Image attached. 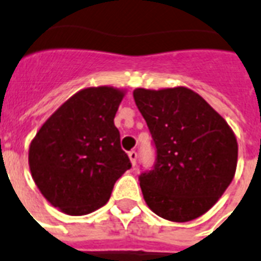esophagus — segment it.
I'll return each instance as SVG.
<instances>
[{
  "label": "esophagus",
  "mask_w": 261,
  "mask_h": 261,
  "mask_svg": "<svg viewBox=\"0 0 261 261\" xmlns=\"http://www.w3.org/2000/svg\"><path fill=\"white\" fill-rule=\"evenodd\" d=\"M129 159H130V163H132V166L135 167L136 166V162H137V152L136 151H130L128 153Z\"/></svg>",
  "instance_id": "obj_1"
}]
</instances>
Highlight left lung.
I'll return each mask as SVG.
<instances>
[{
  "mask_svg": "<svg viewBox=\"0 0 261 261\" xmlns=\"http://www.w3.org/2000/svg\"><path fill=\"white\" fill-rule=\"evenodd\" d=\"M133 98L156 147L153 170L139 178L148 207L172 222L195 220L233 180L239 145L232 128L187 87L136 89Z\"/></svg>",
  "mask_w": 261,
  "mask_h": 261,
  "instance_id": "obj_1",
  "label": "left lung"
}]
</instances>
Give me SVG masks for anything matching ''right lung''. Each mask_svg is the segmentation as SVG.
<instances>
[{
	"label": "right lung",
	"mask_w": 261,
	"mask_h": 261,
	"mask_svg": "<svg viewBox=\"0 0 261 261\" xmlns=\"http://www.w3.org/2000/svg\"><path fill=\"white\" fill-rule=\"evenodd\" d=\"M125 90L86 87L41 125L28 163L43 197L68 216H85L109 201L114 183L132 164L121 149L114 116Z\"/></svg>",
	"instance_id": "1"
}]
</instances>
